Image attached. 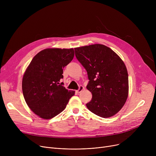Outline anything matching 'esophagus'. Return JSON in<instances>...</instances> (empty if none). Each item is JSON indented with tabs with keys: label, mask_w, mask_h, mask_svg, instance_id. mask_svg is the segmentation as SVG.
I'll use <instances>...</instances> for the list:
<instances>
[{
	"label": "esophagus",
	"mask_w": 156,
	"mask_h": 156,
	"mask_svg": "<svg viewBox=\"0 0 156 156\" xmlns=\"http://www.w3.org/2000/svg\"><path fill=\"white\" fill-rule=\"evenodd\" d=\"M84 90V87H83V86H80V88H79V89L78 90H76V92L77 93H80L81 91H83Z\"/></svg>",
	"instance_id": "34e87169"
}]
</instances>
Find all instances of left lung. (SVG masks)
<instances>
[{
  "label": "left lung",
  "instance_id": "8db88e82",
  "mask_svg": "<svg viewBox=\"0 0 156 156\" xmlns=\"http://www.w3.org/2000/svg\"><path fill=\"white\" fill-rule=\"evenodd\" d=\"M77 59L87 71V88L92 94L87 107L94 114L108 118L117 114L128 96V75L120 57L109 47L93 44L75 48Z\"/></svg>",
  "mask_w": 156,
  "mask_h": 156
}]
</instances>
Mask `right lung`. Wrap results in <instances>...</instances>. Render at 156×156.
I'll return each mask as SVG.
<instances>
[{
  "label": "right lung",
  "mask_w": 156,
  "mask_h": 156,
  "mask_svg": "<svg viewBox=\"0 0 156 156\" xmlns=\"http://www.w3.org/2000/svg\"><path fill=\"white\" fill-rule=\"evenodd\" d=\"M71 48H48L33 58L22 80L23 94L30 109L40 118L51 119L66 107L75 92L68 90L60 80L63 68L73 59Z\"/></svg>",
  "instance_id": "right-lung-1"
}]
</instances>
